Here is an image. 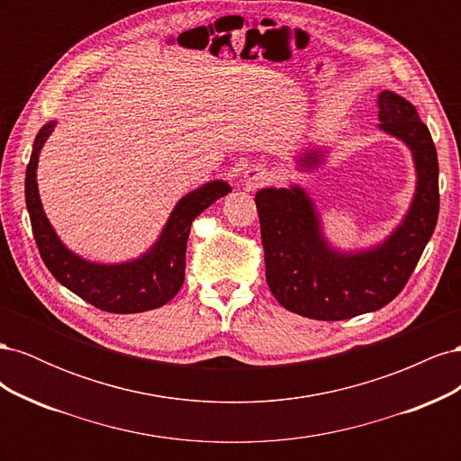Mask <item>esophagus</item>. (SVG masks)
I'll list each match as a JSON object with an SVG mask.
<instances>
[{"mask_svg": "<svg viewBox=\"0 0 461 461\" xmlns=\"http://www.w3.org/2000/svg\"><path fill=\"white\" fill-rule=\"evenodd\" d=\"M267 180H269V171L265 169V167L259 165V163L249 165L248 169L244 171V176H242V183H244L249 190L263 186L265 183H267Z\"/></svg>", "mask_w": 461, "mask_h": 461, "instance_id": "1", "label": "esophagus"}]
</instances>
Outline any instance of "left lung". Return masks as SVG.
I'll return each instance as SVG.
<instances>
[{
	"mask_svg": "<svg viewBox=\"0 0 461 461\" xmlns=\"http://www.w3.org/2000/svg\"><path fill=\"white\" fill-rule=\"evenodd\" d=\"M379 129L408 146L415 192L406 215L379 244L332 246L310 192L300 185L261 188L256 205L265 249V276L285 310L319 321L371 313L406 286L438 219V159L427 124L396 92L379 94ZM330 148L308 146L294 156L298 171H315Z\"/></svg>",
	"mask_w": 461,
	"mask_h": 461,
	"instance_id": "left-lung-1",
	"label": "left lung"
}]
</instances>
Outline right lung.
Masks as SVG:
<instances>
[{
	"label": "right lung",
	"instance_id": "add662e5",
	"mask_svg": "<svg viewBox=\"0 0 461 461\" xmlns=\"http://www.w3.org/2000/svg\"><path fill=\"white\" fill-rule=\"evenodd\" d=\"M58 121L40 129L32 156L26 167L24 196L29 209L34 240L50 273L97 310L109 313H140L161 308L176 296L185 283L186 242L192 221L203 209L227 196L232 190L227 180H209L203 186L185 194L161 229L158 240L144 254L121 263L90 261L68 249L55 232L44 212L38 192V159Z\"/></svg>",
	"mask_w": 461,
	"mask_h": 461
}]
</instances>
